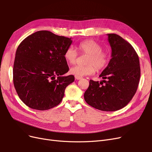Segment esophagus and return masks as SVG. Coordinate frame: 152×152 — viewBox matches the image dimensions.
<instances>
[{
	"label": "esophagus",
	"mask_w": 152,
	"mask_h": 152,
	"mask_svg": "<svg viewBox=\"0 0 152 152\" xmlns=\"http://www.w3.org/2000/svg\"><path fill=\"white\" fill-rule=\"evenodd\" d=\"M75 80H80L82 79V77H79V76H75Z\"/></svg>",
	"instance_id": "1"
}]
</instances>
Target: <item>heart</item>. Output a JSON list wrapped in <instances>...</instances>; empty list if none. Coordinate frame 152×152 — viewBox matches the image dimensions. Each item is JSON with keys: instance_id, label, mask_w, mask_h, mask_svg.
<instances>
[{"instance_id": "b5f03b06", "label": "heart", "mask_w": 152, "mask_h": 152, "mask_svg": "<svg viewBox=\"0 0 152 152\" xmlns=\"http://www.w3.org/2000/svg\"><path fill=\"white\" fill-rule=\"evenodd\" d=\"M77 49L81 54H87L85 66L75 65L72 66L70 73L75 76L83 77L92 75L95 73L96 68L102 70L107 65L108 54L102 50L101 45L96 41L88 39L82 41L77 45ZM66 61L70 64H74L77 58V53L73 47H69L64 53Z\"/></svg>"}]
</instances>
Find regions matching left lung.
<instances>
[{"label":"left lung","mask_w":152,"mask_h":152,"mask_svg":"<svg viewBox=\"0 0 152 152\" xmlns=\"http://www.w3.org/2000/svg\"><path fill=\"white\" fill-rule=\"evenodd\" d=\"M108 36L112 58L99 75L103 80H90L84 97L93 108L113 112L126 107L134 96L141 70L139 57L132 45L117 34Z\"/></svg>","instance_id":"1"}]
</instances>
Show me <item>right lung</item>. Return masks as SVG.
<instances>
[{
  "instance_id": "obj_1",
  "label": "right lung",
  "mask_w": 152,
  "mask_h": 152,
  "mask_svg": "<svg viewBox=\"0 0 152 152\" xmlns=\"http://www.w3.org/2000/svg\"><path fill=\"white\" fill-rule=\"evenodd\" d=\"M71 38L47 30L36 31L17 48L13 66V83L21 100L28 107L46 110L61 103L66 86L74 76H63L69 70L64 53Z\"/></svg>"
}]
</instances>
